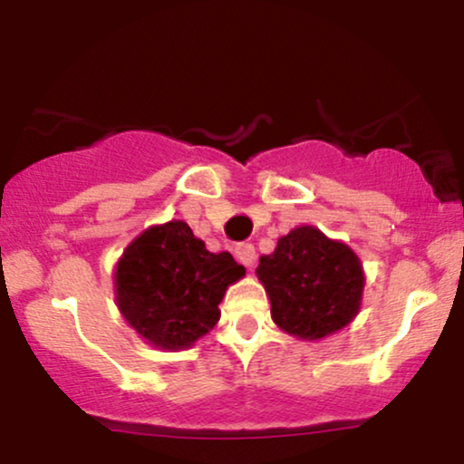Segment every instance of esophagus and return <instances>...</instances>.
<instances>
[{"label": "esophagus", "instance_id": "1", "mask_svg": "<svg viewBox=\"0 0 464 464\" xmlns=\"http://www.w3.org/2000/svg\"><path fill=\"white\" fill-rule=\"evenodd\" d=\"M236 257H237L239 264H244L246 268H253L255 259H257L253 244H239V246L236 248Z\"/></svg>", "mask_w": 464, "mask_h": 464}]
</instances>
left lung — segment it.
<instances>
[{
    "label": "left lung",
    "instance_id": "8db88e82",
    "mask_svg": "<svg viewBox=\"0 0 464 464\" xmlns=\"http://www.w3.org/2000/svg\"><path fill=\"white\" fill-rule=\"evenodd\" d=\"M257 276L276 327L303 340H321L358 316L364 292L360 257L347 244L314 227L292 228L262 255Z\"/></svg>",
    "mask_w": 464,
    "mask_h": 464
}]
</instances>
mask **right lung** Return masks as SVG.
<instances>
[{
    "mask_svg": "<svg viewBox=\"0 0 464 464\" xmlns=\"http://www.w3.org/2000/svg\"><path fill=\"white\" fill-rule=\"evenodd\" d=\"M246 275L231 253H209L188 222L146 228L115 266L121 316L159 349H189L220 321L227 287Z\"/></svg>",
    "mask_w": 464,
    "mask_h": 464,
    "instance_id": "obj_1",
    "label": "right lung"
}]
</instances>
